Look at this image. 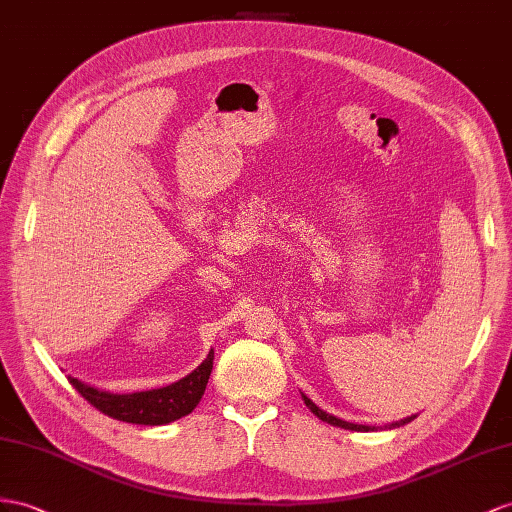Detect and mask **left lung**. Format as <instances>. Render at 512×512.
I'll return each instance as SVG.
<instances>
[{
	"instance_id": "left-lung-1",
	"label": "left lung",
	"mask_w": 512,
	"mask_h": 512,
	"mask_svg": "<svg viewBox=\"0 0 512 512\" xmlns=\"http://www.w3.org/2000/svg\"><path fill=\"white\" fill-rule=\"evenodd\" d=\"M303 400H305V404L309 406V411L316 415V417H320L322 422H326V424H331V426H337V428H346V430H357V432H374V430H378V426H365V424H352V422H344V419H339V417H335V415H331V413H326V411H322L320 406H316L313 404L305 393H303ZM417 415H411V417H404V419H400V422H393V424H387L385 428H398V426H404V424H409V422H413Z\"/></svg>"
}]
</instances>
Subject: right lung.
<instances>
[{
	"label": "right lung",
	"mask_w": 512,
	"mask_h": 512,
	"mask_svg": "<svg viewBox=\"0 0 512 512\" xmlns=\"http://www.w3.org/2000/svg\"><path fill=\"white\" fill-rule=\"evenodd\" d=\"M212 368H214V350H209V355L205 357V361L199 365V368L192 370L188 376H183L181 381L160 389L114 393V391H103L88 383H82L80 378H73V376H69V383L80 391L82 396L95 406V409L114 419H119V422L142 424V426H164L196 409V404L201 402L205 393Z\"/></svg>",
	"instance_id": "1"
}]
</instances>
